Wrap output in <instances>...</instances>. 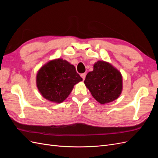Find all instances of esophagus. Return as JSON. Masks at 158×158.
I'll use <instances>...</instances> for the list:
<instances>
[{"label": "esophagus", "mask_w": 158, "mask_h": 158, "mask_svg": "<svg viewBox=\"0 0 158 158\" xmlns=\"http://www.w3.org/2000/svg\"><path fill=\"white\" fill-rule=\"evenodd\" d=\"M80 76H81V77H82V80H84V79H85V73L82 74H81Z\"/></svg>", "instance_id": "34e87169"}]
</instances>
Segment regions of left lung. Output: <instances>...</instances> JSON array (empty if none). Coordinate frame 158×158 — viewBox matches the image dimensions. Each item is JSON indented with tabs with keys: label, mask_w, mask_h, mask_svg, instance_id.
<instances>
[{
	"label": "left lung",
	"mask_w": 158,
	"mask_h": 158,
	"mask_svg": "<svg viewBox=\"0 0 158 158\" xmlns=\"http://www.w3.org/2000/svg\"><path fill=\"white\" fill-rule=\"evenodd\" d=\"M84 82L94 99L101 104L114 101L123 90L121 72L104 60H98L94 64L93 71L87 74Z\"/></svg>",
	"instance_id": "obj_1"
}]
</instances>
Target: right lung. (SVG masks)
Segmentation results:
<instances>
[{
	"mask_svg": "<svg viewBox=\"0 0 158 158\" xmlns=\"http://www.w3.org/2000/svg\"><path fill=\"white\" fill-rule=\"evenodd\" d=\"M82 81L73 64L63 59L47 62L38 70L36 85L42 96L60 103L68 98L74 85Z\"/></svg>",
	"mask_w": 158,
	"mask_h": 158,
	"instance_id": "1",
	"label": "right lung"
}]
</instances>
